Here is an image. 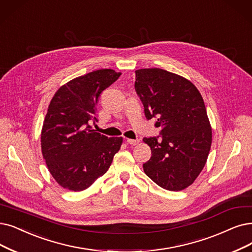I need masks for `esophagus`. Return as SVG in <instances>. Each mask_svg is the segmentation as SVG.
<instances>
[{
	"label": "esophagus",
	"mask_w": 252,
	"mask_h": 252,
	"mask_svg": "<svg viewBox=\"0 0 252 252\" xmlns=\"http://www.w3.org/2000/svg\"><path fill=\"white\" fill-rule=\"evenodd\" d=\"M126 142H127V144H129V145H131V146H135V145H137V144L139 143V140H138V139H131V138H127V139H126Z\"/></svg>",
	"instance_id": "esophagus-1"
}]
</instances>
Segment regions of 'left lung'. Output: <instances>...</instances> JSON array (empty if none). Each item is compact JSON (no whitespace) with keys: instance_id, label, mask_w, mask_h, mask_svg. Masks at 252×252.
<instances>
[{"instance_id":"left-lung-1","label":"left lung","mask_w":252,"mask_h":252,"mask_svg":"<svg viewBox=\"0 0 252 252\" xmlns=\"http://www.w3.org/2000/svg\"><path fill=\"white\" fill-rule=\"evenodd\" d=\"M134 88L146 118H157L161 129L144 138L152 152L145 173L163 189H185L202 172L212 144L203 97L188 79L160 68L136 70Z\"/></svg>"}]
</instances>
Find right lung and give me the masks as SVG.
Instances as JSON below:
<instances>
[{"mask_svg": "<svg viewBox=\"0 0 252 252\" xmlns=\"http://www.w3.org/2000/svg\"><path fill=\"white\" fill-rule=\"evenodd\" d=\"M121 73L100 69L70 80L60 88L49 103L41 149L46 165L62 187L82 191L103 176L122 145V137L96 132V105L100 95Z\"/></svg>", "mask_w": 252, "mask_h": 252, "instance_id": "right-lung-1", "label": "right lung"}]
</instances>
